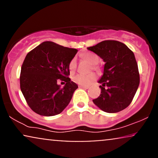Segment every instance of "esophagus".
Returning <instances> with one entry per match:
<instances>
[{"label": "esophagus", "mask_w": 158, "mask_h": 158, "mask_svg": "<svg viewBox=\"0 0 158 158\" xmlns=\"http://www.w3.org/2000/svg\"><path fill=\"white\" fill-rule=\"evenodd\" d=\"M79 88H83V89H88L89 87L88 86H82V85H79Z\"/></svg>", "instance_id": "1"}]
</instances>
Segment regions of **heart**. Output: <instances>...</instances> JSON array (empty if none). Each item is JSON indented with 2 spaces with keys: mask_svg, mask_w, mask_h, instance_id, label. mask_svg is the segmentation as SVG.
Returning <instances> with one entry per match:
<instances>
[{
  "mask_svg": "<svg viewBox=\"0 0 158 158\" xmlns=\"http://www.w3.org/2000/svg\"><path fill=\"white\" fill-rule=\"evenodd\" d=\"M83 58L92 65L97 64L99 62V57L96 54L92 53V52H87L85 55H83ZM76 68H77V59L73 58L68 64L69 71L70 73H73L76 70ZM96 79H97V76L94 73H90L88 75L77 74L73 77V81L79 85L88 86Z\"/></svg>",
  "mask_w": 158,
  "mask_h": 158,
  "instance_id": "obj_1",
  "label": "heart"
}]
</instances>
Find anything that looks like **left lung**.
Listing matches in <instances>:
<instances>
[{"label": "left lung", "mask_w": 158, "mask_h": 158, "mask_svg": "<svg viewBox=\"0 0 158 158\" xmlns=\"http://www.w3.org/2000/svg\"><path fill=\"white\" fill-rule=\"evenodd\" d=\"M105 62L99 97L93 102L107 113H117L131 102L139 84L138 66L134 52L126 44L107 40L87 48Z\"/></svg>", "instance_id": "obj_1"}]
</instances>
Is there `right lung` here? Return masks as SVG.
<instances>
[{"label": "right lung", "mask_w": 158, "mask_h": 158, "mask_svg": "<svg viewBox=\"0 0 158 158\" xmlns=\"http://www.w3.org/2000/svg\"><path fill=\"white\" fill-rule=\"evenodd\" d=\"M77 49L44 41L27 53L20 76V87L30 108L45 117L60 114L68 106L78 85L70 81L68 64ZM59 79L66 84L63 88Z\"/></svg>", "instance_id": "right-lung-1"}]
</instances>
